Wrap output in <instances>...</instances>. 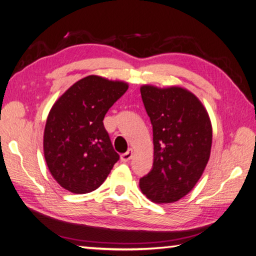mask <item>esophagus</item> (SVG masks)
<instances>
[{"mask_svg": "<svg viewBox=\"0 0 256 256\" xmlns=\"http://www.w3.org/2000/svg\"><path fill=\"white\" fill-rule=\"evenodd\" d=\"M132 154H134L132 149H128V151H127V152L122 153V154L120 156V160H122V162H128V161L130 160V158H132Z\"/></svg>", "mask_w": 256, "mask_h": 256, "instance_id": "34e87169", "label": "esophagus"}]
</instances>
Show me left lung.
<instances>
[{
  "instance_id": "8db88e82",
  "label": "left lung",
  "mask_w": 256,
  "mask_h": 256,
  "mask_svg": "<svg viewBox=\"0 0 256 256\" xmlns=\"http://www.w3.org/2000/svg\"><path fill=\"white\" fill-rule=\"evenodd\" d=\"M141 98L153 130V166L139 186L153 202L183 198L205 171L212 144L208 112L196 95L180 86L142 85Z\"/></svg>"
}]
</instances>
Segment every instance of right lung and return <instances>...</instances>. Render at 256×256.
Masks as SVG:
<instances>
[{"instance_id":"1","label":"right lung","mask_w":256,"mask_h":256,"mask_svg":"<svg viewBox=\"0 0 256 256\" xmlns=\"http://www.w3.org/2000/svg\"><path fill=\"white\" fill-rule=\"evenodd\" d=\"M128 83L88 76L68 88L51 107L44 132V156L61 187L86 194L103 184L118 160L104 127L106 112Z\"/></svg>"}]
</instances>
